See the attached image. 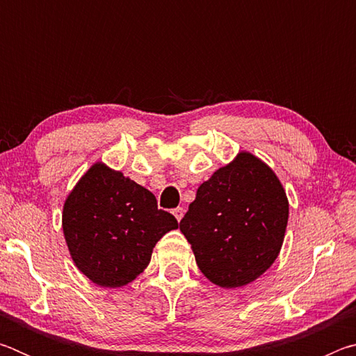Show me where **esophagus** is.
<instances>
[{
  "label": "esophagus",
  "mask_w": 356,
  "mask_h": 356,
  "mask_svg": "<svg viewBox=\"0 0 356 356\" xmlns=\"http://www.w3.org/2000/svg\"><path fill=\"white\" fill-rule=\"evenodd\" d=\"M172 213H174V216H176V220H177V221H180V220H182V216H184V209H182V207L174 209V210H172Z\"/></svg>",
  "instance_id": "esophagus-1"
}]
</instances>
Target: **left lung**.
Returning <instances> with one entry per match:
<instances>
[{"instance_id": "obj_1", "label": "left lung", "mask_w": 356, "mask_h": 356, "mask_svg": "<svg viewBox=\"0 0 356 356\" xmlns=\"http://www.w3.org/2000/svg\"><path fill=\"white\" fill-rule=\"evenodd\" d=\"M289 201L280 179L250 152L201 184L180 221L196 264L213 284H250L272 267L284 242Z\"/></svg>"}]
</instances>
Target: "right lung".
Returning <instances> with one entry per match:
<instances>
[{"mask_svg":"<svg viewBox=\"0 0 356 356\" xmlns=\"http://www.w3.org/2000/svg\"><path fill=\"white\" fill-rule=\"evenodd\" d=\"M177 229L144 186L95 163L69 193L63 231L78 270L102 287H120L147 267L155 243Z\"/></svg>","mask_w":356,"mask_h":356,"instance_id":"right-lung-1","label":"right lung"}]
</instances>
